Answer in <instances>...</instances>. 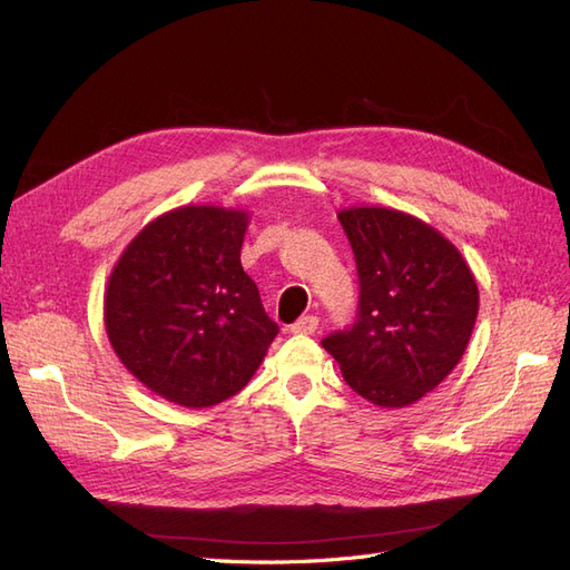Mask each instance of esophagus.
<instances>
[{
    "label": "esophagus",
    "instance_id": "esophagus-1",
    "mask_svg": "<svg viewBox=\"0 0 570 570\" xmlns=\"http://www.w3.org/2000/svg\"><path fill=\"white\" fill-rule=\"evenodd\" d=\"M318 327V318L316 316H302L295 325H289L292 335H314Z\"/></svg>",
    "mask_w": 570,
    "mask_h": 570
}]
</instances>
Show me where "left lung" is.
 Listing matches in <instances>:
<instances>
[{"label":"left lung","mask_w":570,"mask_h":570,"mask_svg":"<svg viewBox=\"0 0 570 570\" xmlns=\"http://www.w3.org/2000/svg\"><path fill=\"white\" fill-rule=\"evenodd\" d=\"M337 218L356 258L358 321L325 337L323 350L371 404H416L469 347L480 304L475 275L450 239L416 216L350 206Z\"/></svg>","instance_id":"8db88e82"}]
</instances>
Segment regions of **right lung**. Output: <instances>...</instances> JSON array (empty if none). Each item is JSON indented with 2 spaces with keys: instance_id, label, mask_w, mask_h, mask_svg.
Instances as JSON below:
<instances>
[{
  "instance_id": "add662e5",
  "label": "right lung",
  "mask_w": 570,
  "mask_h": 570,
  "mask_svg": "<svg viewBox=\"0 0 570 570\" xmlns=\"http://www.w3.org/2000/svg\"><path fill=\"white\" fill-rule=\"evenodd\" d=\"M249 218L235 206H178L151 218L111 268V350L166 402H226L252 381L278 335L239 262Z\"/></svg>"
}]
</instances>
